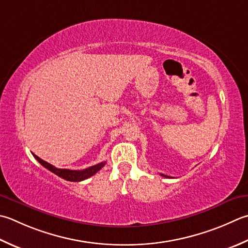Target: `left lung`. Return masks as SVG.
<instances>
[{"label":"left lung","mask_w":248,"mask_h":248,"mask_svg":"<svg viewBox=\"0 0 248 248\" xmlns=\"http://www.w3.org/2000/svg\"><path fill=\"white\" fill-rule=\"evenodd\" d=\"M161 176H164V177H169V176H167V175H164V174H161Z\"/></svg>","instance_id":"obj_1"}]
</instances>
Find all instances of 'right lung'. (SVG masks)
Listing matches in <instances>:
<instances>
[{"instance_id": "add662e5", "label": "right lung", "mask_w": 248, "mask_h": 248, "mask_svg": "<svg viewBox=\"0 0 248 248\" xmlns=\"http://www.w3.org/2000/svg\"><path fill=\"white\" fill-rule=\"evenodd\" d=\"M34 158H35L38 162H40L44 168H46L47 170H49L50 172L55 173L56 175L62 177L63 179L69 182H81L84 179H87L91 177L92 175L100 171V170L105 166V162H101L95 164V166H92L90 168H87L85 170H81V171H75V170H67V169H58L56 167H53L52 164L48 163L46 161H44L43 159H41L40 157H37L36 155L33 154Z\"/></svg>"}]
</instances>
